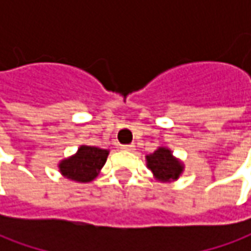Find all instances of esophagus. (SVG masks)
Returning <instances> with one entry per match:
<instances>
[{"label": "esophagus", "mask_w": 251, "mask_h": 251, "mask_svg": "<svg viewBox=\"0 0 251 251\" xmlns=\"http://www.w3.org/2000/svg\"><path fill=\"white\" fill-rule=\"evenodd\" d=\"M121 150L127 151V152H132V151L135 150V145H132V144H131V145H123Z\"/></svg>", "instance_id": "34e87169"}]
</instances>
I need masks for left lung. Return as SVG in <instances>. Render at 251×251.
<instances>
[{"instance_id": "obj_1", "label": "left lung", "mask_w": 251, "mask_h": 251, "mask_svg": "<svg viewBox=\"0 0 251 251\" xmlns=\"http://www.w3.org/2000/svg\"><path fill=\"white\" fill-rule=\"evenodd\" d=\"M145 159L155 178L162 183L176 181L184 170L183 162L173 156L172 151L165 147H159L153 153L147 155Z\"/></svg>"}]
</instances>
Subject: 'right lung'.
Segmentation results:
<instances>
[{
    "label": "right lung",
    "instance_id": "1",
    "mask_svg": "<svg viewBox=\"0 0 251 251\" xmlns=\"http://www.w3.org/2000/svg\"><path fill=\"white\" fill-rule=\"evenodd\" d=\"M109 156V151L91 145H81L73 156L58 163L64 177L78 183H89L98 177Z\"/></svg>",
    "mask_w": 251,
    "mask_h": 251
}]
</instances>
